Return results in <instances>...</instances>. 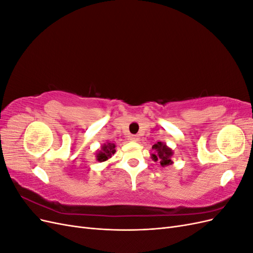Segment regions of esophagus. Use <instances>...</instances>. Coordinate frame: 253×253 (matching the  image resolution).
<instances>
[{"label":"esophagus","mask_w":253,"mask_h":253,"mask_svg":"<svg viewBox=\"0 0 253 253\" xmlns=\"http://www.w3.org/2000/svg\"><path fill=\"white\" fill-rule=\"evenodd\" d=\"M129 140H132V141H138V140H139V137L137 136V135H132V136H129Z\"/></svg>","instance_id":"esophagus-1"}]
</instances>
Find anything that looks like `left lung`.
Here are the masks:
<instances>
[{
	"label": "left lung",
	"mask_w": 253,
	"mask_h": 253,
	"mask_svg": "<svg viewBox=\"0 0 253 253\" xmlns=\"http://www.w3.org/2000/svg\"><path fill=\"white\" fill-rule=\"evenodd\" d=\"M152 149L154 150V153L151 154V158L154 160V162H159L162 167H167L173 164L172 156L174 154V152L171 148L168 147L166 143L158 141L153 145Z\"/></svg>",
	"instance_id": "obj_1"
}]
</instances>
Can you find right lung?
<instances>
[{"label": "right lung", "instance_id": "obj_1", "mask_svg": "<svg viewBox=\"0 0 253 253\" xmlns=\"http://www.w3.org/2000/svg\"><path fill=\"white\" fill-rule=\"evenodd\" d=\"M116 153V145L113 142H106L101 145L100 150L96 152V159L98 162L103 163L110 159Z\"/></svg>", "mask_w": 253, "mask_h": 253}]
</instances>
